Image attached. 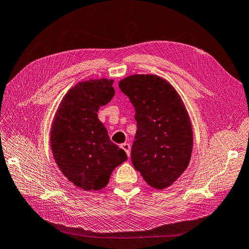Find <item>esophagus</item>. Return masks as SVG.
<instances>
[{"label":"esophagus","instance_id":"1","mask_svg":"<svg viewBox=\"0 0 249 249\" xmlns=\"http://www.w3.org/2000/svg\"><path fill=\"white\" fill-rule=\"evenodd\" d=\"M120 147L123 148L124 150L125 151V153H126V156H128V158H130V156H131V146H130V143L124 142V143H121Z\"/></svg>","mask_w":249,"mask_h":249}]
</instances>
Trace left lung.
<instances>
[{"label":"left lung","instance_id":"1","mask_svg":"<svg viewBox=\"0 0 249 249\" xmlns=\"http://www.w3.org/2000/svg\"><path fill=\"white\" fill-rule=\"evenodd\" d=\"M118 85L135 107L133 166L153 189H166L184 173L192 157L194 136L184 103L157 74H132Z\"/></svg>","mask_w":249,"mask_h":249}]
</instances>
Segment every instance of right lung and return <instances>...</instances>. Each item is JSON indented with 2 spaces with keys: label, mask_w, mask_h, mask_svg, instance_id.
<instances>
[{
  "label": "right lung",
  "mask_w": 249,
  "mask_h": 249,
  "mask_svg": "<svg viewBox=\"0 0 249 249\" xmlns=\"http://www.w3.org/2000/svg\"><path fill=\"white\" fill-rule=\"evenodd\" d=\"M114 80L79 82L60 101L50 130V145L57 167L71 183L84 191H100L113 170L126 160L110 142L98 118L100 107L114 97Z\"/></svg>",
  "instance_id": "add662e5"
}]
</instances>
